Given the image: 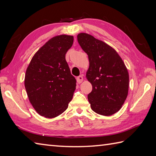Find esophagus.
I'll return each mask as SVG.
<instances>
[{
    "label": "esophagus",
    "instance_id": "34e87169",
    "mask_svg": "<svg viewBox=\"0 0 156 156\" xmlns=\"http://www.w3.org/2000/svg\"><path fill=\"white\" fill-rule=\"evenodd\" d=\"M83 80V78L82 75H79L77 77V81L78 83H81Z\"/></svg>",
    "mask_w": 156,
    "mask_h": 156
}]
</instances>
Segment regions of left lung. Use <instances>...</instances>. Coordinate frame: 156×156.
<instances>
[{"label": "left lung", "instance_id": "8db88e82", "mask_svg": "<svg viewBox=\"0 0 156 156\" xmlns=\"http://www.w3.org/2000/svg\"><path fill=\"white\" fill-rule=\"evenodd\" d=\"M77 41L90 61L86 77L92 85L87 96L91 108L101 115H112L128 95V71L116 50L102 41L85 33L78 34Z\"/></svg>", "mask_w": 156, "mask_h": 156}]
</instances>
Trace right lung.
Instances as JSON below:
<instances>
[{
    "label": "right lung",
    "mask_w": 156,
    "mask_h": 156,
    "mask_svg": "<svg viewBox=\"0 0 156 156\" xmlns=\"http://www.w3.org/2000/svg\"><path fill=\"white\" fill-rule=\"evenodd\" d=\"M73 37L51 38L35 54L26 70L25 87L30 103L40 115L55 118L67 109L76 79L65 59Z\"/></svg>",
    "instance_id": "obj_1"
}]
</instances>
